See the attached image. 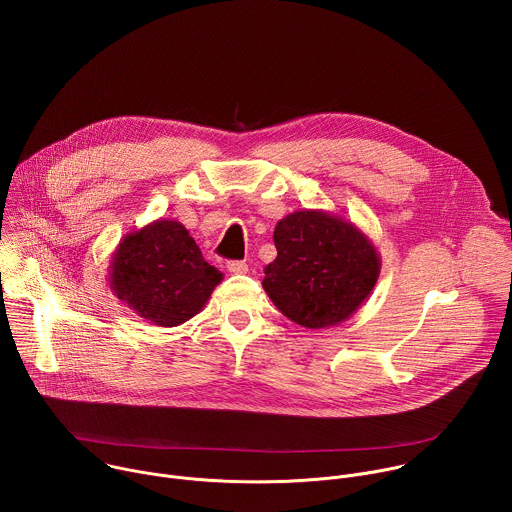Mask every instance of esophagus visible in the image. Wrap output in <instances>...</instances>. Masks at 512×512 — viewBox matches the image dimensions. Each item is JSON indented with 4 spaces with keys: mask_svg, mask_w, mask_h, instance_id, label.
<instances>
[{
    "mask_svg": "<svg viewBox=\"0 0 512 512\" xmlns=\"http://www.w3.org/2000/svg\"><path fill=\"white\" fill-rule=\"evenodd\" d=\"M227 269H229L231 273H235V275H243V273L249 271V265H247L245 261H229V263H227Z\"/></svg>",
    "mask_w": 512,
    "mask_h": 512,
    "instance_id": "34e87169",
    "label": "esophagus"
}]
</instances>
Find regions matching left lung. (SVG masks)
I'll return each mask as SVG.
<instances>
[{
    "label": "left lung",
    "mask_w": 512,
    "mask_h": 512,
    "mask_svg": "<svg viewBox=\"0 0 512 512\" xmlns=\"http://www.w3.org/2000/svg\"><path fill=\"white\" fill-rule=\"evenodd\" d=\"M277 257L263 289L277 310L304 328L348 320L371 296L381 273L375 243L354 223L326 210H296L275 225Z\"/></svg>",
    "instance_id": "1"
}]
</instances>
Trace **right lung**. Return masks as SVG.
Here are the masks:
<instances>
[{"mask_svg": "<svg viewBox=\"0 0 512 512\" xmlns=\"http://www.w3.org/2000/svg\"><path fill=\"white\" fill-rule=\"evenodd\" d=\"M221 281L223 273L204 261L186 227L172 218L127 233L109 265L113 294L162 328L194 318Z\"/></svg>", "mask_w": 512, "mask_h": 512, "instance_id": "right-lung-1", "label": "right lung"}]
</instances>
